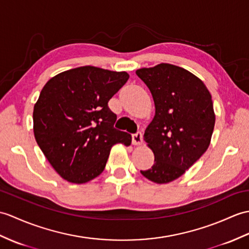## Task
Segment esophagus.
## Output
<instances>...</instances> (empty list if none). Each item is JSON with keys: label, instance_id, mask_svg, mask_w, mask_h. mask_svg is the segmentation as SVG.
I'll use <instances>...</instances> for the list:
<instances>
[{"label": "esophagus", "instance_id": "1", "mask_svg": "<svg viewBox=\"0 0 249 249\" xmlns=\"http://www.w3.org/2000/svg\"><path fill=\"white\" fill-rule=\"evenodd\" d=\"M131 140H132V144L134 145H140L143 142V136H142V132L138 131L137 134H134L131 136Z\"/></svg>", "mask_w": 249, "mask_h": 249}]
</instances>
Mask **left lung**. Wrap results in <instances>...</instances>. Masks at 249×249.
Returning <instances> with one entry per match:
<instances>
[{"label":"left lung","mask_w":249,"mask_h":249,"mask_svg":"<svg viewBox=\"0 0 249 249\" xmlns=\"http://www.w3.org/2000/svg\"><path fill=\"white\" fill-rule=\"evenodd\" d=\"M151 91L155 117L144 132L155 163L141 174L167 183L186 173L210 145L215 124L211 94L186 69L170 63L136 71Z\"/></svg>","instance_id":"8db88e82"}]
</instances>
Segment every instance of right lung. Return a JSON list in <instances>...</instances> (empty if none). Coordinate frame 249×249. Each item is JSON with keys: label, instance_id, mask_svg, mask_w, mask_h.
Returning <instances> with one entry per match:
<instances>
[{"label": "right lung", "instance_id": "obj_1", "mask_svg": "<svg viewBox=\"0 0 249 249\" xmlns=\"http://www.w3.org/2000/svg\"><path fill=\"white\" fill-rule=\"evenodd\" d=\"M126 72L85 66L57 74L34 106V135L58 174L85 183L104 171L111 147L129 146L131 136L115 129L110 98L128 80Z\"/></svg>", "mask_w": 249, "mask_h": 249}]
</instances>
